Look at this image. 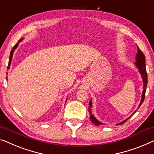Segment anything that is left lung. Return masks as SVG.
<instances>
[{
    "label": "left lung",
    "mask_w": 154,
    "mask_h": 154,
    "mask_svg": "<svg viewBox=\"0 0 154 154\" xmlns=\"http://www.w3.org/2000/svg\"><path fill=\"white\" fill-rule=\"evenodd\" d=\"M135 60H136V61H135L134 64H135V66L137 68L138 71H139L140 75H141V76H142V81H143V91H142V94L141 101H140L139 106H138V108H137V109H138L140 107V106L142 105V102H143L144 99V97H145L146 88V86H147V73H146V70L145 57H144L143 53L142 52L141 50L138 48V46H137V53L136 55H135ZM89 104H90V107H89V112H90V119L91 121H92V123L96 126H99V125H102V124H104L102 123V122H99L98 119H96V117H94V116L92 114V110H91V108H92V101H90V103ZM136 110H135V112L133 113V115H131L130 117L127 118V119H126L125 120H124V121H122V122H120V123L116 124V125L117 126V125H119V124H122L125 123V122L129 119V118H131L133 115L135 114V112H136Z\"/></svg>",
    "instance_id": "left-lung-1"
}]
</instances>
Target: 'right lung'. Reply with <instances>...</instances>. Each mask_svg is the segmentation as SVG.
<instances>
[{"label": "right lung", "mask_w": 154, "mask_h": 154, "mask_svg": "<svg viewBox=\"0 0 154 154\" xmlns=\"http://www.w3.org/2000/svg\"><path fill=\"white\" fill-rule=\"evenodd\" d=\"M23 40V38H21V39H20L19 40V42H17V43L16 44V45H15L14 47L12 48V50L11 51V52H10V60H9V63H8V69H10V64H11V62H12V56H13V53H14V50L16 49V48L18 47V46H19V42H22ZM7 80H8V77H7Z\"/></svg>", "instance_id": "add662e5"}]
</instances>
